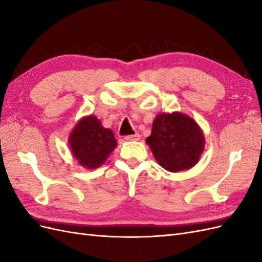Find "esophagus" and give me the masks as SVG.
I'll return each instance as SVG.
<instances>
[{"mask_svg": "<svg viewBox=\"0 0 262 262\" xmlns=\"http://www.w3.org/2000/svg\"><path fill=\"white\" fill-rule=\"evenodd\" d=\"M140 139V136L138 133H136V134H132V136H126V137H124V140L125 141H138Z\"/></svg>", "mask_w": 262, "mask_h": 262, "instance_id": "obj_1", "label": "esophagus"}]
</instances>
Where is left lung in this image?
<instances>
[{"label": "left lung", "instance_id": "left-lung-1", "mask_svg": "<svg viewBox=\"0 0 262 262\" xmlns=\"http://www.w3.org/2000/svg\"><path fill=\"white\" fill-rule=\"evenodd\" d=\"M157 163L177 172L193 167L204 149V136L198 123L181 113L160 114L146 138Z\"/></svg>", "mask_w": 262, "mask_h": 262}]
</instances>
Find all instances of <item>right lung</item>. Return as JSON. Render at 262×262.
Returning <instances> with one entry per match:
<instances>
[{
	"label": "right lung",
	"mask_w": 262,
	"mask_h": 262,
	"mask_svg": "<svg viewBox=\"0 0 262 262\" xmlns=\"http://www.w3.org/2000/svg\"><path fill=\"white\" fill-rule=\"evenodd\" d=\"M74 158L83 167L94 169L105 163L117 146L113 131L102 126L98 119L91 115L82 118L69 138Z\"/></svg>",
	"instance_id": "right-lung-1"
}]
</instances>
